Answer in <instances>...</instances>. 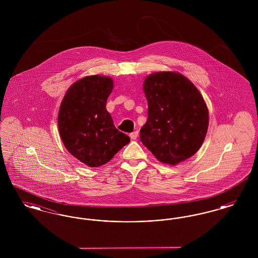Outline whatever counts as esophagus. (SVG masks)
I'll return each mask as SVG.
<instances>
[{
    "label": "esophagus",
    "mask_w": 258,
    "mask_h": 258,
    "mask_svg": "<svg viewBox=\"0 0 258 258\" xmlns=\"http://www.w3.org/2000/svg\"><path fill=\"white\" fill-rule=\"evenodd\" d=\"M130 136H131V138H132L133 140H135V139L137 138V136H138V131H135L134 133H132V134L130 135Z\"/></svg>",
    "instance_id": "esophagus-1"
}]
</instances>
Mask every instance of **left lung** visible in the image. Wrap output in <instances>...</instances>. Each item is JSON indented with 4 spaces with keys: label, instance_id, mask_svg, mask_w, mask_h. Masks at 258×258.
I'll use <instances>...</instances> for the list:
<instances>
[{
    "label": "left lung",
    "instance_id": "8db88e82",
    "mask_svg": "<svg viewBox=\"0 0 258 258\" xmlns=\"http://www.w3.org/2000/svg\"><path fill=\"white\" fill-rule=\"evenodd\" d=\"M148 119L140 140L156 159L171 165L194 156L207 134V105L184 75L164 72L144 81Z\"/></svg>",
    "mask_w": 258,
    "mask_h": 258
}]
</instances>
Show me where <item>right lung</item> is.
<instances>
[{
  "label": "right lung",
  "instance_id": "1",
  "mask_svg": "<svg viewBox=\"0 0 258 258\" xmlns=\"http://www.w3.org/2000/svg\"><path fill=\"white\" fill-rule=\"evenodd\" d=\"M112 89L109 77L91 75L76 81L61 101L58 125L62 143L90 167L105 164L131 141L106 110Z\"/></svg>",
  "mask_w": 258,
  "mask_h": 258
}]
</instances>
